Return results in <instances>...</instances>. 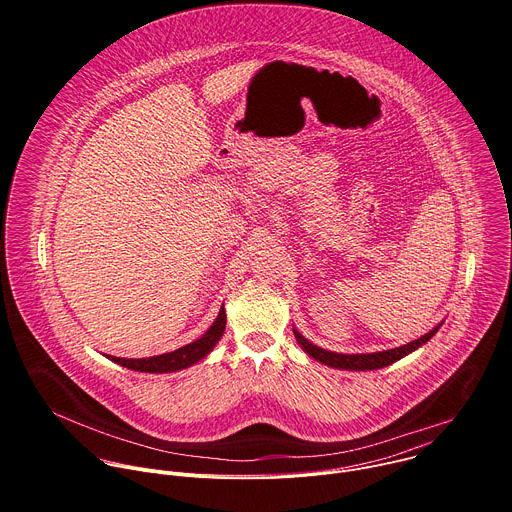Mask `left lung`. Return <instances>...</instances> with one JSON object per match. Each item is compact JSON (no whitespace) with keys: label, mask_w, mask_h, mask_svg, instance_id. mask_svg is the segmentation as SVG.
<instances>
[{"label":"left lung","mask_w":512,"mask_h":512,"mask_svg":"<svg viewBox=\"0 0 512 512\" xmlns=\"http://www.w3.org/2000/svg\"><path fill=\"white\" fill-rule=\"evenodd\" d=\"M437 330H440V326H435L431 332H427L425 336L409 342V344H403L399 348H391V350H383V352H369V354H340V352H330V350H324L316 344H312L310 340H306L298 330H294L296 334V340L298 344L304 348L306 354H310L312 358H316L318 362L322 364H328V367H334V369H344V371H375V369H383V367H389V364H393L395 360L407 356L409 352L417 350L419 346H423Z\"/></svg>","instance_id":"1"}]
</instances>
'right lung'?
I'll use <instances>...</instances> for the list:
<instances>
[{"label": "right lung", "instance_id": "right-lung-1", "mask_svg": "<svg viewBox=\"0 0 512 512\" xmlns=\"http://www.w3.org/2000/svg\"><path fill=\"white\" fill-rule=\"evenodd\" d=\"M225 326H227V314H225V308H221V312H218L216 320L204 332V336H200L198 340H194L174 352H166V354H158V356H150V358H117V356H107V358L121 364V367H127L131 371H139V373L182 371V369L190 367V364L202 360L216 346V342L221 340V336L225 332Z\"/></svg>", "mask_w": 512, "mask_h": 512}]
</instances>
